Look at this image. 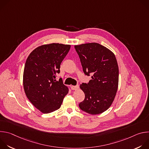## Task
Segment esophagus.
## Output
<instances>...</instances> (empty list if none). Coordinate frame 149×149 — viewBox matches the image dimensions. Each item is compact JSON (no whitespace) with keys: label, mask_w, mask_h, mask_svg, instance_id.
<instances>
[{"label":"esophagus","mask_w":149,"mask_h":149,"mask_svg":"<svg viewBox=\"0 0 149 149\" xmlns=\"http://www.w3.org/2000/svg\"><path fill=\"white\" fill-rule=\"evenodd\" d=\"M71 88L72 90H77L79 88V86H71Z\"/></svg>","instance_id":"34e87169"}]
</instances>
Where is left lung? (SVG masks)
<instances>
[{"label":"left lung","mask_w":149,"mask_h":149,"mask_svg":"<svg viewBox=\"0 0 149 149\" xmlns=\"http://www.w3.org/2000/svg\"><path fill=\"white\" fill-rule=\"evenodd\" d=\"M74 47L84 74H92L88 83L80 85L85 98L79 107L90 114H101L110 107L117 91L119 72L116 58L110 49L95 42Z\"/></svg>","instance_id":"obj_1"}]
</instances>
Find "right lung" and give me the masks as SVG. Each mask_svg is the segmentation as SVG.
I'll return each mask as SVG.
<instances>
[{
    "label": "right lung",
    "instance_id": "add662e5",
    "mask_svg": "<svg viewBox=\"0 0 149 149\" xmlns=\"http://www.w3.org/2000/svg\"><path fill=\"white\" fill-rule=\"evenodd\" d=\"M71 48L70 45L51 44L40 46L28 56L24 68L25 93L31 103L42 113L59 109L68 88L58 81L60 65Z\"/></svg>",
    "mask_w": 149,
    "mask_h": 149
}]
</instances>
